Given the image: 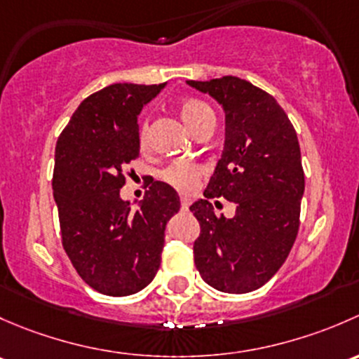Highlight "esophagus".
<instances>
[{
	"mask_svg": "<svg viewBox=\"0 0 359 359\" xmlns=\"http://www.w3.org/2000/svg\"><path fill=\"white\" fill-rule=\"evenodd\" d=\"M188 207H190V198H187V197H181V209H183V210H187Z\"/></svg>",
	"mask_w": 359,
	"mask_h": 359,
	"instance_id": "1",
	"label": "esophagus"
}]
</instances>
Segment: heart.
Listing matches in <instances>:
<instances>
[{"instance_id": "b5f03b06", "label": "heart", "mask_w": 359, "mask_h": 359, "mask_svg": "<svg viewBox=\"0 0 359 359\" xmlns=\"http://www.w3.org/2000/svg\"><path fill=\"white\" fill-rule=\"evenodd\" d=\"M180 116L184 121V124L195 131L198 126H202L205 121L214 119V112L207 103L197 98H187L180 103ZM138 143L140 149H147V124H140L138 131ZM202 176V168L194 162H176V164L169 165L168 169L162 171V180L175 187L180 191H191L195 184L198 183Z\"/></svg>"}]
</instances>
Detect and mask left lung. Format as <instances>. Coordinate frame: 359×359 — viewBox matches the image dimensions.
Wrapping results in <instances>:
<instances>
[{
	"mask_svg": "<svg viewBox=\"0 0 359 359\" xmlns=\"http://www.w3.org/2000/svg\"><path fill=\"white\" fill-rule=\"evenodd\" d=\"M223 105L224 149L204 195L235 202L231 219L209 201L190 207L201 224L195 266L205 283L228 294L264 285L289 256L304 194L295 129L275 98L249 81L224 76L187 81Z\"/></svg>",
	"mask_w": 359,
	"mask_h": 359,
	"instance_id": "1",
	"label": "left lung"
}]
</instances>
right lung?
I'll return each instance as SVG.
<instances>
[{"mask_svg": "<svg viewBox=\"0 0 359 359\" xmlns=\"http://www.w3.org/2000/svg\"><path fill=\"white\" fill-rule=\"evenodd\" d=\"M162 88L110 84L83 100L58 136L53 197L62 245L100 294L123 297L152 282L165 224L180 210L178 194L162 181L150 183L136 210L119 195L126 169L140 157L138 114Z\"/></svg>", "mask_w": 359, "mask_h": 359, "instance_id": "obj_1", "label": "right lung"}]
</instances>
